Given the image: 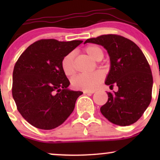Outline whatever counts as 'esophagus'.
Returning a JSON list of instances; mask_svg holds the SVG:
<instances>
[{
    "mask_svg": "<svg viewBox=\"0 0 160 160\" xmlns=\"http://www.w3.org/2000/svg\"><path fill=\"white\" fill-rule=\"evenodd\" d=\"M94 92H95L94 91H83L84 94H87V95H92Z\"/></svg>",
    "mask_w": 160,
    "mask_h": 160,
    "instance_id": "1",
    "label": "esophagus"
}]
</instances>
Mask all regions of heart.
Here are the masks:
<instances>
[{
    "instance_id": "1",
    "label": "heart",
    "mask_w": 160,
    "mask_h": 160,
    "mask_svg": "<svg viewBox=\"0 0 160 160\" xmlns=\"http://www.w3.org/2000/svg\"><path fill=\"white\" fill-rule=\"evenodd\" d=\"M85 52L93 59L97 60L103 58V50L99 46L90 45L85 48ZM62 68L66 76H72L74 74V55L68 53L64 57L62 61ZM104 78L103 73L97 71L89 74H79L73 78L71 84L75 89L84 90H93Z\"/></svg>"
}]
</instances>
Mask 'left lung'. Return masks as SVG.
Segmentation results:
<instances>
[{"label": "left lung", "mask_w": 160, "mask_h": 160, "mask_svg": "<svg viewBox=\"0 0 160 160\" xmlns=\"http://www.w3.org/2000/svg\"><path fill=\"white\" fill-rule=\"evenodd\" d=\"M102 46L109 55L111 66L105 84L118 91L107 92L108 102L101 113L112 123L121 126L133 124L142 116L151 101L153 77L144 53L132 40L116 34L86 40Z\"/></svg>", "instance_id": "8db88e82"}]
</instances>
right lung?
Here are the masks:
<instances>
[{
	"instance_id": "obj_1",
	"label": "right lung",
	"mask_w": 160,
	"mask_h": 160,
	"mask_svg": "<svg viewBox=\"0 0 160 160\" xmlns=\"http://www.w3.org/2000/svg\"><path fill=\"white\" fill-rule=\"evenodd\" d=\"M82 40L34 42L24 51L12 73V98L23 118L34 127H58L74 111L81 91L69 89L70 82L62 68L66 55Z\"/></svg>"
}]
</instances>
